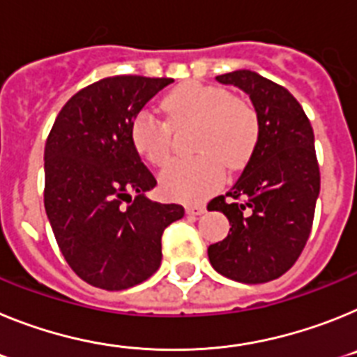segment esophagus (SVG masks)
Returning <instances> with one entry per match:
<instances>
[{"label": "esophagus", "instance_id": "34e87169", "mask_svg": "<svg viewBox=\"0 0 357 357\" xmlns=\"http://www.w3.org/2000/svg\"><path fill=\"white\" fill-rule=\"evenodd\" d=\"M204 206L203 204H188L187 206V213L188 215H201V213H204Z\"/></svg>", "mask_w": 357, "mask_h": 357}]
</instances>
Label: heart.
Here are the masks:
<instances>
[{"label":"heart","instance_id":"1","mask_svg":"<svg viewBox=\"0 0 357 357\" xmlns=\"http://www.w3.org/2000/svg\"><path fill=\"white\" fill-rule=\"evenodd\" d=\"M165 111L172 123L197 122L194 151L199 156L174 161L161 174V188L179 201H201L221 187L225 164L243 167L260 136L255 107L217 86L188 82L167 95ZM156 111H138L129 136L136 153L153 165L163 167L170 158V123Z\"/></svg>","mask_w":357,"mask_h":357}]
</instances>
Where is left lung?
Segmentation results:
<instances>
[{
  "label": "left lung",
  "mask_w": 357,
  "mask_h": 357,
  "mask_svg": "<svg viewBox=\"0 0 357 357\" xmlns=\"http://www.w3.org/2000/svg\"><path fill=\"white\" fill-rule=\"evenodd\" d=\"M215 79L250 95L260 136L237 183L208 203L231 225L228 237L210 244L208 259L231 280L264 284L291 269L311 234L320 194L314 132L284 86L250 70Z\"/></svg>",
  "instance_id": "1"
}]
</instances>
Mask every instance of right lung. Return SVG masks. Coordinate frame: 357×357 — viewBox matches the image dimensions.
<instances>
[{
  "mask_svg": "<svg viewBox=\"0 0 357 357\" xmlns=\"http://www.w3.org/2000/svg\"><path fill=\"white\" fill-rule=\"evenodd\" d=\"M174 82L107 77L64 104L45 147V208L61 253L80 278L105 291L147 280L161 264V235L185 215L151 201V170L131 144V122Z\"/></svg>",
  "mask_w": 357,
  "mask_h": 357,
  "instance_id": "add662e5",
  "label": "right lung"
}]
</instances>
